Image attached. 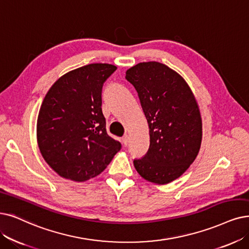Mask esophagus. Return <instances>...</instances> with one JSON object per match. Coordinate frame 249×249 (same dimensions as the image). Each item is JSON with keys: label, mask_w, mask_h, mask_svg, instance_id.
Returning a JSON list of instances; mask_svg holds the SVG:
<instances>
[{"label": "esophagus", "mask_w": 249, "mask_h": 249, "mask_svg": "<svg viewBox=\"0 0 249 249\" xmlns=\"http://www.w3.org/2000/svg\"><path fill=\"white\" fill-rule=\"evenodd\" d=\"M127 142H128V136L125 134L123 138H122V143L124 146H126L127 145Z\"/></svg>", "instance_id": "obj_1"}]
</instances>
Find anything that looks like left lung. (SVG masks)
Masks as SVG:
<instances>
[{
  "label": "left lung",
  "mask_w": 249,
  "mask_h": 249,
  "mask_svg": "<svg viewBox=\"0 0 249 249\" xmlns=\"http://www.w3.org/2000/svg\"><path fill=\"white\" fill-rule=\"evenodd\" d=\"M125 78L138 93L150 136L148 152L134 160L136 171L148 182L171 183L200 150L202 119L195 96L180 74L156 61L128 68Z\"/></svg>",
  "instance_id": "left-lung-1"
}]
</instances>
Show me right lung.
<instances>
[{"mask_svg": "<svg viewBox=\"0 0 249 249\" xmlns=\"http://www.w3.org/2000/svg\"><path fill=\"white\" fill-rule=\"evenodd\" d=\"M116 66L92 63L59 77L39 108L36 141L59 176L85 182L100 175L122 145L109 137L102 113L103 83Z\"/></svg>", "mask_w": 249, "mask_h": 249, "instance_id": "1", "label": "right lung"}]
</instances>
